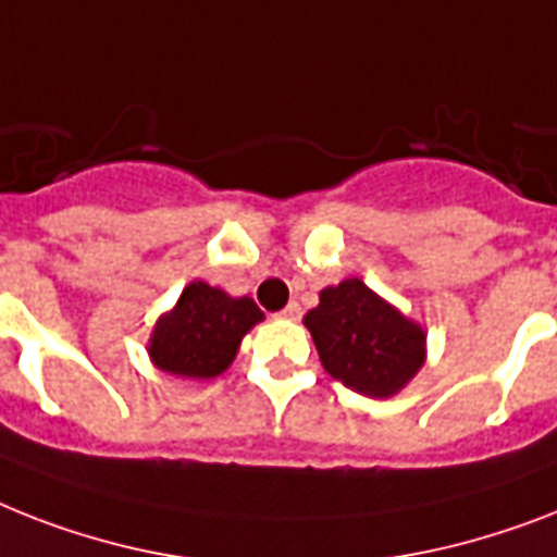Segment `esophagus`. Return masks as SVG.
<instances>
[{"mask_svg":"<svg viewBox=\"0 0 557 557\" xmlns=\"http://www.w3.org/2000/svg\"><path fill=\"white\" fill-rule=\"evenodd\" d=\"M302 309H300V302H288L286 309L280 311V318H286V320H300Z\"/></svg>","mask_w":557,"mask_h":557,"instance_id":"1","label":"esophagus"}]
</instances>
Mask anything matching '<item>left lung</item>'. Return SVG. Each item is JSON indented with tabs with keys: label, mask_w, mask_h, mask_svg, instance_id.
Wrapping results in <instances>:
<instances>
[{
	"label": "left lung",
	"mask_w": 557,
	"mask_h": 557,
	"mask_svg": "<svg viewBox=\"0 0 557 557\" xmlns=\"http://www.w3.org/2000/svg\"><path fill=\"white\" fill-rule=\"evenodd\" d=\"M302 323L314 337L325 372L360 395H395L423 366V329L360 280L323 288L320 306Z\"/></svg>",
	"instance_id": "left-lung-1"
}]
</instances>
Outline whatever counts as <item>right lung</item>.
<instances>
[{"mask_svg": "<svg viewBox=\"0 0 557 557\" xmlns=\"http://www.w3.org/2000/svg\"><path fill=\"white\" fill-rule=\"evenodd\" d=\"M260 320L263 311L251 297H228L197 280L153 325L148 351L162 372L208 381L232 366L243 334Z\"/></svg>", "mask_w": 557, "mask_h": 557, "instance_id": "right-lung-1", "label": "right lung"}]
</instances>
